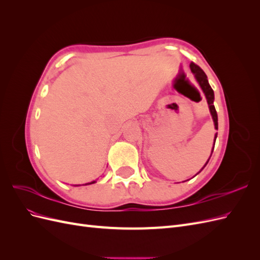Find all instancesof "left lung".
<instances>
[{"label":"left lung","mask_w":260,"mask_h":260,"mask_svg":"<svg viewBox=\"0 0 260 260\" xmlns=\"http://www.w3.org/2000/svg\"><path fill=\"white\" fill-rule=\"evenodd\" d=\"M190 68H191V72L194 74V77H195L196 81L199 82V84H200V86L202 88L204 94H205L206 100H207V103H208V107H209V111H210V114H211V117H212V120H214V123H215V129L218 130V115H217L216 108H215V105H214L215 95H214V91H212L211 86L209 85V82L207 80V76H206L205 73L203 72V69L200 66L194 64V62H191ZM216 139H217V133L215 135V142H216ZM214 147H215V143H214V146H212V151H214ZM212 151H211V154H212ZM209 158H210V157H209ZM208 161H209V159L207 160V162ZM207 162L205 164V166L207 165ZM205 166L202 168V170L205 168ZM196 175H198V174H196Z\"/></svg>","instance_id":"obj_1"}]
</instances>
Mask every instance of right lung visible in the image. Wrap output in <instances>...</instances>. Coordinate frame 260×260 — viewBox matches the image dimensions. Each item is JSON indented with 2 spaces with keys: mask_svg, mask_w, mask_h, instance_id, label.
<instances>
[{
  "mask_svg": "<svg viewBox=\"0 0 260 260\" xmlns=\"http://www.w3.org/2000/svg\"><path fill=\"white\" fill-rule=\"evenodd\" d=\"M96 182V181H92V182H90V183H85L84 185H88V184H92V183H95ZM76 186H78V185H76Z\"/></svg>",
  "mask_w": 260,
  "mask_h": 260,
  "instance_id": "1",
  "label": "right lung"
}]
</instances>
